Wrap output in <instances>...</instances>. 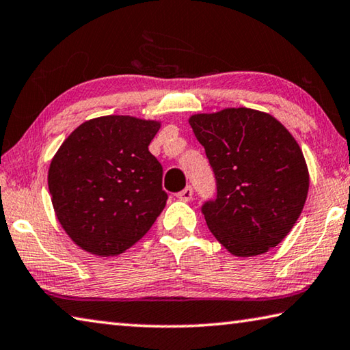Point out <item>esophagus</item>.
<instances>
[{
    "label": "esophagus",
    "instance_id": "1",
    "mask_svg": "<svg viewBox=\"0 0 350 350\" xmlns=\"http://www.w3.org/2000/svg\"><path fill=\"white\" fill-rule=\"evenodd\" d=\"M176 198L179 200H183V202H189V200L193 199V188L187 187L185 189H182L180 193H177Z\"/></svg>",
    "mask_w": 350,
    "mask_h": 350
}]
</instances>
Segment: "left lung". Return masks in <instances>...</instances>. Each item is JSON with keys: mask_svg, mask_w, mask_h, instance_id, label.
<instances>
[{"mask_svg": "<svg viewBox=\"0 0 350 350\" xmlns=\"http://www.w3.org/2000/svg\"><path fill=\"white\" fill-rule=\"evenodd\" d=\"M189 125L216 179V198L200 208L210 232L234 256L276 247L309 191V171L292 134L275 117L248 108L196 114Z\"/></svg>", "mask_w": 350, "mask_h": 350, "instance_id": "left-lung-1", "label": "left lung"}]
</instances>
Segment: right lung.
<instances>
[{
    "mask_svg": "<svg viewBox=\"0 0 350 350\" xmlns=\"http://www.w3.org/2000/svg\"><path fill=\"white\" fill-rule=\"evenodd\" d=\"M159 128V122L129 116L92 118L52 159V205L83 250L97 256L123 253L165 208L162 165L148 150Z\"/></svg>",
    "mask_w": 350,
    "mask_h": 350,
    "instance_id": "right-lung-1",
    "label": "right lung"
}]
</instances>
